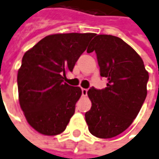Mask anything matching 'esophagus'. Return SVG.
I'll return each mask as SVG.
<instances>
[{"mask_svg":"<svg viewBox=\"0 0 159 159\" xmlns=\"http://www.w3.org/2000/svg\"><path fill=\"white\" fill-rule=\"evenodd\" d=\"M87 89H85V88H82V94L84 95V96H86L87 95Z\"/></svg>","mask_w":159,"mask_h":159,"instance_id":"obj_1","label":"esophagus"}]
</instances>
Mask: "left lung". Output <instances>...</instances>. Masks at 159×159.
Segmentation results:
<instances>
[{
  "instance_id": "8db88e82",
  "label": "left lung",
  "mask_w": 159,
  "mask_h": 159,
  "mask_svg": "<svg viewBox=\"0 0 159 159\" xmlns=\"http://www.w3.org/2000/svg\"><path fill=\"white\" fill-rule=\"evenodd\" d=\"M95 52L107 87H91L92 107L84 115L90 133L111 138L124 132L137 117L147 97L148 73L137 52L119 37L99 34L87 52Z\"/></svg>"
}]
</instances>
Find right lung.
<instances>
[{
	"label": "right lung",
	"mask_w": 159,
	"mask_h": 159,
	"mask_svg": "<svg viewBox=\"0 0 159 159\" xmlns=\"http://www.w3.org/2000/svg\"><path fill=\"white\" fill-rule=\"evenodd\" d=\"M95 34H57L44 37L22 60L17 84L19 102L27 122L37 132H64L75 114L82 90L65 83Z\"/></svg>",
	"instance_id": "add662e5"
}]
</instances>
